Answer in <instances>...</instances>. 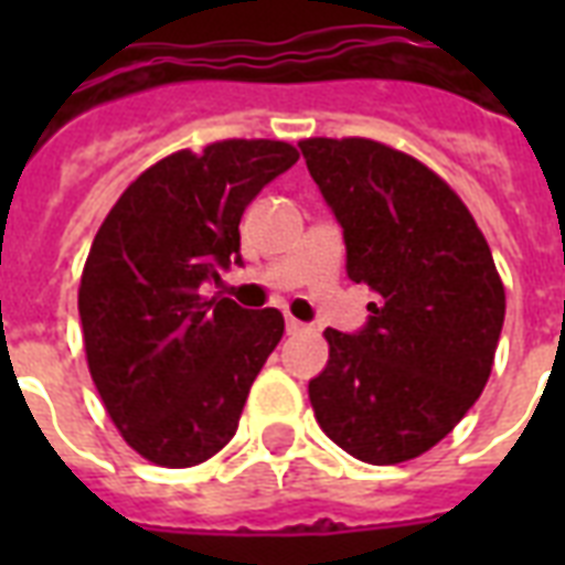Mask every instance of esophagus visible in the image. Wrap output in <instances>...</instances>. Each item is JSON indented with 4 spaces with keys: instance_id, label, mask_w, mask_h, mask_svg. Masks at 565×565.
I'll return each instance as SVG.
<instances>
[{
    "instance_id": "obj_1",
    "label": "esophagus",
    "mask_w": 565,
    "mask_h": 565,
    "mask_svg": "<svg viewBox=\"0 0 565 565\" xmlns=\"http://www.w3.org/2000/svg\"><path fill=\"white\" fill-rule=\"evenodd\" d=\"M305 322H299V319H292V317H287V334H301V331H305Z\"/></svg>"
}]
</instances>
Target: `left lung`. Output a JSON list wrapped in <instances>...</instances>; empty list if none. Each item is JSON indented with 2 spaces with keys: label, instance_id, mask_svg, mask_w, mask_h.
I'll use <instances>...</instances> for the list:
<instances>
[{
  "label": "left lung",
  "instance_id": "1",
  "mask_svg": "<svg viewBox=\"0 0 565 565\" xmlns=\"http://www.w3.org/2000/svg\"><path fill=\"white\" fill-rule=\"evenodd\" d=\"M301 154L343 225L345 269L375 292L358 334L326 328L308 384L319 428L372 466L413 460L478 402L504 326V284L460 195L370 137H308Z\"/></svg>",
  "mask_w": 565,
  "mask_h": 565
}]
</instances>
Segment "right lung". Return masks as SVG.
Wrapping results in <instances>:
<instances>
[{
	"label": "right lung",
	"mask_w": 565,
	"mask_h": 565,
	"mask_svg": "<svg viewBox=\"0 0 565 565\" xmlns=\"http://www.w3.org/2000/svg\"><path fill=\"white\" fill-rule=\"evenodd\" d=\"M299 161L284 140H220L140 172L93 237L78 287L93 384L128 446L188 469L228 446L281 310L204 299L199 287L239 264V216Z\"/></svg>",
	"instance_id": "1"
}]
</instances>
